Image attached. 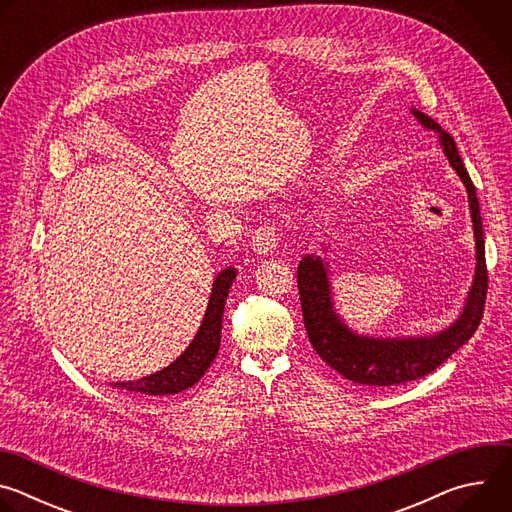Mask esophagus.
I'll use <instances>...</instances> for the list:
<instances>
[{
    "mask_svg": "<svg viewBox=\"0 0 512 512\" xmlns=\"http://www.w3.org/2000/svg\"><path fill=\"white\" fill-rule=\"evenodd\" d=\"M251 245L253 251L259 255H269L273 249H277L279 245V233L275 229V225H259L251 237Z\"/></svg>",
    "mask_w": 512,
    "mask_h": 512,
    "instance_id": "1",
    "label": "esophagus"
}]
</instances>
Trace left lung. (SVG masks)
<instances>
[{
	"label": "left lung",
	"mask_w": 512,
	"mask_h": 512,
	"mask_svg": "<svg viewBox=\"0 0 512 512\" xmlns=\"http://www.w3.org/2000/svg\"><path fill=\"white\" fill-rule=\"evenodd\" d=\"M417 121L433 131H440V141L444 152L466 184L474 237H476V277L468 294V304L462 316L452 324V328L431 338H403V340H375L367 336L352 334L334 314L330 302V283L328 271L318 257H304L298 267V289L304 314V326L308 338L318 352V356L330 364L344 379L369 385V387H391L405 385L409 381L421 379L433 373L440 364H444L462 344H466L476 328L480 326L486 291H488V269L484 255V233L482 218L476 196V186L472 184L464 162L458 154L454 137L429 119L425 113L413 109Z\"/></svg>",
	"instance_id": "8db88e82"
}]
</instances>
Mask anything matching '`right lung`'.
<instances>
[{
  "mask_svg": "<svg viewBox=\"0 0 512 512\" xmlns=\"http://www.w3.org/2000/svg\"><path fill=\"white\" fill-rule=\"evenodd\" d=\"M235 279V269H223L212 283V294L208 300L206 314L202 324L190 342V346L170 364V367L143 377L139 381L115 383L119 389L145 393V395H174L184 389H190L206 373L210 362L214 360L218 346H221V328H223V310L229 296L231 283Z\"/></svg>",
  "mask_w": 512,
  "mask_h": 512,
  "instance_id": "add662e5",
  "label": "right lung"
}]
</instances>
